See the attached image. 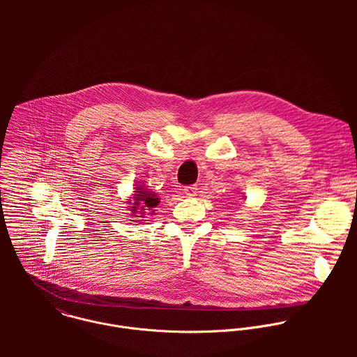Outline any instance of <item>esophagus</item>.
I'll list each match as a JSON object with an SVG mask.
<instances>
[{
  "label": "esophagus",
  "instance_id": "1",
  "mask_svg": "<svg viewBox=\"0 0 357 357\" xmlns=\"http://www.w3.org/2000/svg\"><path fill=\"white\" fill-rule=\"evenodd\" d=\"M197 185H187L184 187V194L188 197V198H192V197H197Z\"/></svg>",
  "mask_w": 357,
  "mask_h": 357
}]
</instances>
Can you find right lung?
Wrapping results in <instances>:
<instances>
[{
  "label": "right lung",
  "instance_id": "1",
  "mask_svg": "<svg viewBox=\"0 0 357 357\" xmlns=\"http://www.w3.org/2000/svg\"><path fill=\"white\" fill-rule=\"evenodd\" d=\"M136 190L137 191H135L136 194L133 197V202H130V199L128 201V204H132V206H129L126 208H129L133 215H136L137 211H140V215H137V217L144 218L146 213H150L151 215H153L155 207L159 204L158 195L143 185H137Z\"/></svg>",
  "mask_w": 357,
  "mask_h": 357
}]
</instances>
